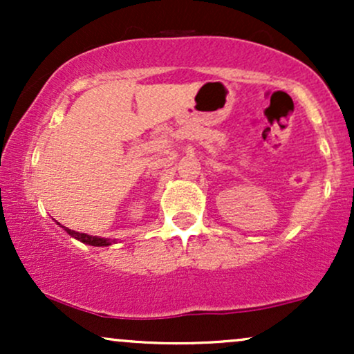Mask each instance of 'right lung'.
I'll return each instance as SVG.
<instances>
[{
    "label": "right lung",
    "mask_w": 354,
    "mask_h": 354,
    "mask_svg": "<svg viewBox=\"0 0 354 354\" xmlns=\"http://www.w3.org/2000/svg\"><path fill=\"white\" fill-rule=\"evenodd\" d=\"M68 233L71 234L73 238L80 239L81 243H86V245H91V246H108L111 245L113 241H109V239H103V238H96V236H89L86 233H78V231H73V230H68Z\"/></svg>",
    "instance_id": "right-lung-1"
}]
</instances>
